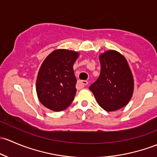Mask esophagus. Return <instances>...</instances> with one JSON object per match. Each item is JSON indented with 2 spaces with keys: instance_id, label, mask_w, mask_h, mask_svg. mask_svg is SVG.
<instances>
[{
  "instance_id": "1",
  "label": "esophagus",
  "mask_w": 157,
  "mask_h": 157,
  "mask_svg": "<svg viewBox=\"0 0 157 157\" xmlns=\"http://www.w3.org/2000/svg\"><path fill=\"white\" fill-rule=\"evenodd\" d=\"M78 84L81 87H82V88H85V87H86L87 85H88V82H87V81H81V82H78Z\"/></svg>"
}]
</instances>
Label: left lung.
I'll use <instances>...</instances> for the list:
<instances>
[{
  "label": "left lung",
  "instance_id": "8db88e82",
  "mask_svg": "<svg viewBox=\"0 0 157 157\" xmlns=\"http://www.w3.org/2000/svg\"><path fill=\"white\" fill-rule=\"evenodd\" d=\"M101 74L89 87L98 104L108 112L126 106L134 92L132 72L125 56L109 50L100 55Z\"/></svg>",
  "mask_w": 157,
  "mask_h": 157
}]
</instances>
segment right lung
<instances>
[{
    "label": "right lung",
    "instance_id": "add662e5",
    "mask_svg": "<svg viewBox=\"0 0 157 157\" xmlns=\"http://www.w3.org/2000/svg\"><path fill=\"white\" fill-rule=\"evenodd\" d=\"M79 53L66 49L51 52L38 71L36 92L45 107L59 112L71 104L76 93L73 64Z\"/></svg>",
    "mask_w": 157,
    "mask_h": 157
}]
</instances>
